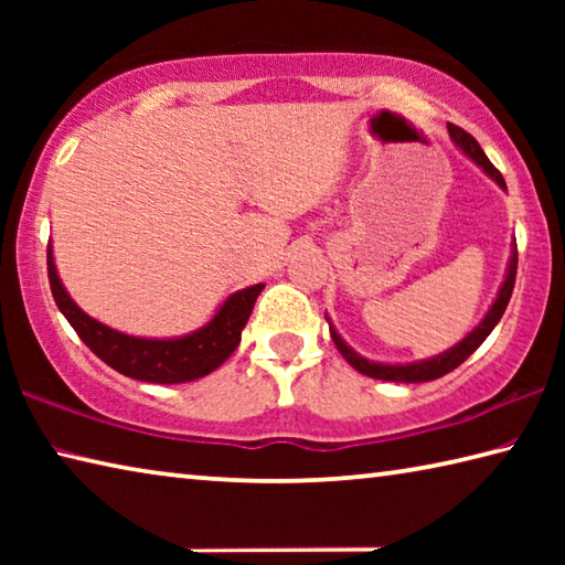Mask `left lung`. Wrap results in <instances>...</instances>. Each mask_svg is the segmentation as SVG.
Wrapping results in <instances>:
<instances>
[{
    "mask_svg": "<svg viewBox=\"0 0 565 565\" xmlns=\"http://www.w3.org/2000/svg\"><path fill=\"white\" fill-rule=\"evenodd\" d=\"M448 137H451L456 149L461 151L463 157L471 159L486 177L493 179L501 189H505V181L501 177V171L491 164L489 157L483 154V149L478 147V141L471 137V134L463 131L461 127H454V124H448ZM515 269H519V252H515V242H513L509 266H505V274H503L501 286H499V294H495V299L489 306V311H486V317L478 321L476 327L468 331L461 341L454 343L451 349H446L444 353H436V356H431V359L408 361V363H388V361L366 359V356H361L359 351H353L347 341H343V337L337 331V327H333V321L327 317V313H323V317H327V321H329L331 339H333V343H337V349L341 351V356L347 359L351 366L359 371V374L379 379V381H396V384H424V381L441 379V376L448 374V371L461 366V363L468 356H471V353L478 347H481L486 339H489V333L495 329V323L501 321L505 306H509V301H511L513 284H515Z\"/></svg>",
    "mask_w": 565,
    "mask_h": 565,
    "instance_id": "obj_1",
    "label": "left lung"
}]
</instances>
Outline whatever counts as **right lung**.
Returning a JSON list of instances; mask_svg holds the SVG:
<instances>
[{"mask_svg": "<svg viewBox=\"0 0 565 565\" xmlns=\"http://www.w3.org/2000/svg\"><path fill=\"white\" fill-rule=\"evenodd\" d=\"M46 271H50L54 301L79 339L114 371L147 384H186L216 371L242 341L254 303L264 291V284L246 286L226 296L214 317L196 331H189L184 337L151 339L117 331L82 311L56 271L52 242L46 246Z\"/></svg>", "mask_w": 565, "mask_h": 565, "instance_id": "obj_1", "label": "right lung"}]
</instances>
